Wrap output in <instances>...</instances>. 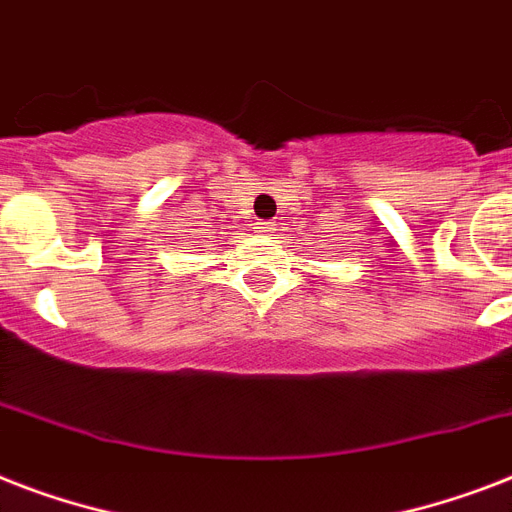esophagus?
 <instances>
[{
	"mask_svg": "<svg viewBox=\"0 0 512 512\" xmlns=\"http://www.w3.org/2000/svg\"><path fill=\"white\" fill-rule=\"evenodd\" d=\"M257 228H260V233H271L273 231L271 223H257Z\"/></svg>",
	"mask_w": 512,
	"mask_h": 512,
	"instance_id": "34e87169",
	"label": "esophagus"
}]
</instances>
